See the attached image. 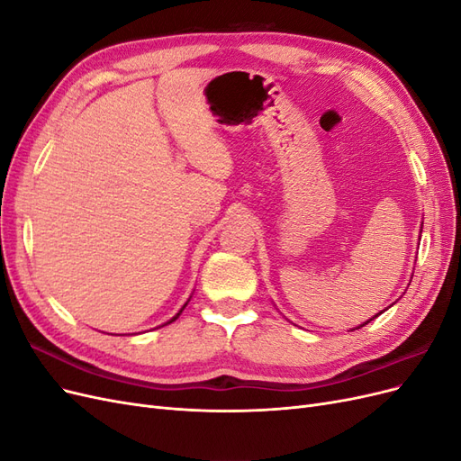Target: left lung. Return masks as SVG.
<instances>
[{
	"label": "left lung",
	"instance_id": "8db88e82",
	"mask_svg": "<svg viewBox=\"0 0 461 461\" xmlns=\"http://www.w3.org/2000/svg\"><path fill=\"white\" fill-rule=\"evenodd\" d=\"M375 317H376V315H375ZM375 317H373V319H375ZM369 321H371V319H369ZM369 321H367V323H369ZM367 323H364V325H367ZM364 325H361V327H364ZM357 329H359V327H357Z\"/></svg>",
	"mask_w": 461,
	"mask_h": 461
}]
</instances>
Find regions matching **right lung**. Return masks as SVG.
<instances>
[{
    "label": "right lung",
    "mask_w": 461,
    "mask_h": 461,
    "mask_svg": "<svg viewBox=\"0 0 461 461\" xmlns=\"http://www.w3.org/2000/svg\"><path fill=\"white\" fill-rule=\"evenodd\" d=\"M185 305H186V303H185ZM183 310H185V308H183ZM183 310H180V312H178V313H176V317H178V315H180V313H183ZM176 317H173V319H171V321H169V323H173V321H175V319H176Z\"/></svg>",
    "instance_id": "add662e5"
}]
</instances>
